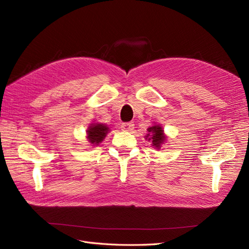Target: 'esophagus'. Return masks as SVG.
Returning <instances> with one entry per match:
<instances>
[{"mask_svg": "<svg viewBox=\"0 0 249 249\" xmlns=\"http://www.w3.org/2000/svg\"><path fill=\"white\" fill-rule=\"evenodd\" d=\"M122 130L124 132H132L134 130V124L133 123H125L122 124Z\"/></svg>", "mask_w": 249, "mask_h": 249, "instance_id": "obj_1", "label": "esophagus"}]
</instances>
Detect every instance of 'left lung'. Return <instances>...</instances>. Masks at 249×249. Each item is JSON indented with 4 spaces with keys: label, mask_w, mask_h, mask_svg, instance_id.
<instances>
[{
    "label": "left lung",
    "mask_w": 249,
    "mask_h": 249,
    "mask_svg": "<svg viewBox=\"0 0 249 249\" xmlns=\"http://www.w3.org/2000/svg\"><path fill=\"white\" fill-rule=\"evenodd\" d=\"M144 138L152 142V146L158 150L167 140V136L165 135L162 125L159 124H154L152 126H149Z\"/></svg>",
    "instance_id": "obj_1"
}]
</instances>
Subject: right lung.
<instances>
[{
	"label": "right lung",
	"instance_id": "1",
	"mask_svg": "<svg viewBox=\"0 0 249 249\" xmlns=\"http://www.w3.org/2000/svg\"><path fill=\"white\" fill-rule=\"evenodd\" d=\"M110 132L109 126L105 124H90L86 130V138L92 146H97Z\"/></svg>",
	"mask_w": 249,
	"mask_h": 249
}]
</instances>
